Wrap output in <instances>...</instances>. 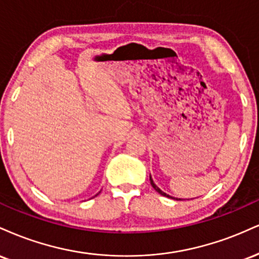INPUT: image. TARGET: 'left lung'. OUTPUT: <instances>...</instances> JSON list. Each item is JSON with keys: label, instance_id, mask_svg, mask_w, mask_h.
Masks as SVG:
<instances>
[{"label": "left lung", "instance_id": "1", "mask_svg": "<svg viewBox=\"0 0 259 259\" xmlns=\"http://www.w3.org/2000/svg\"><path fill=\"white\" fill-rule=\"evenodd\" d=\"M150 184H151V187H153V188H154V189H155V190H156V191H157V193H159V194H161V195H162V196H167V197H172V196L167 195V194H166V193H163V191H162V190H161V189H160V188H157V187H156V184H155V183H154V181H153V179H151V177H150ZM177 200H181V199H177Z\"/></svg>", "mask_w": 259, "mask_h": 259}]
</instances>
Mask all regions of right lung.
<instances>
[{
    "instance_id": "1",
    "label": "right lung",
    "mask_w": 259,
    "mask_h": 259,
    "mask_svg": "<svg viewBox=\"0 0 259 259\" xmlns=\"http://www.w3.org/2000/svg\"><path fill=\"white\" fill-rule=\"evenodd\" d=\"M97 195H98V194H97Z\"/></svg>"
}]
</instances>
